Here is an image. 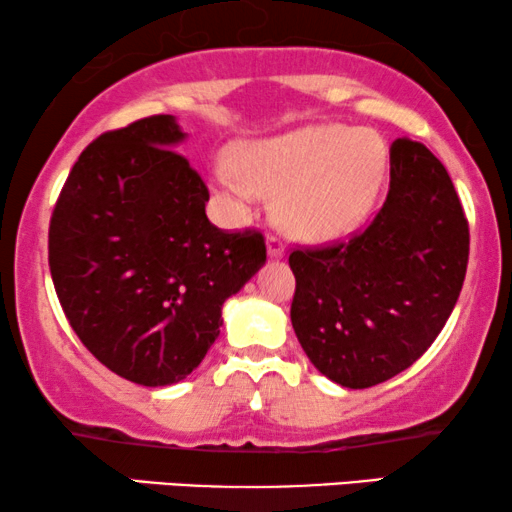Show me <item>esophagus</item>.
<instances>
[{
	"label": "esophagus",
	"mask_w": 512,
	"mask_h": 512,
	"mask_svg": "<svg viewBox=\"0 0 512 512\" xmlns=\"http://www.w3.org/2000/svg\"><path fill=\"white\" fill-rule=\"evenodd\" d=\"M284 251H286V244L282 242V237L275 235V233H270L268 235V254L272 258H279V256H284Z\"/></svg>",
	"instance_id": "34e87169"
}]
</instances>
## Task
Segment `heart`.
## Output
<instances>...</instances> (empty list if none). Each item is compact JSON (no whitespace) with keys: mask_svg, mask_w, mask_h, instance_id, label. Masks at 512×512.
Returning <instances> with one entry per match:
<instances>
[{"mask_svg":"<svg viewBox=\"0 0 512 512\" xmlns=\"http://www.w3.org/2000/svg\"><path fill=\"white\" fill-rule=\"evenodd\" d=\"M387 146L370 130L310 125L240 151L237 170L219 181L240 200L277 195L279 226L303 240H335L359 226L373 205Z\"/></svg>","mask_w":512,"mask_h":512,"instance_id":"heart-1","label":"heart"}]
</instances>
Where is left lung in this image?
Returning a JSON list of instances; mask_svg holds the SVG:
<instances>
[{
	"label": "left lung",
	"instance_id": "left-lung-1",
	"mask_svg": "<svg viewBox=\"0 0 512 512\" xmlns=\"http://www.w3.org/2000/svg\"><path fill=\"white\" fill-rule=\"evenodd\" d=\"M468 242L445 165L424 144L396 139L387 200L370 226L289 256L291 324L314 368L342 387L366 389L412 366L457 305Z\"/></svg>",
	"mask_w": 512,
	"mask_h": 512
}]
</instances>
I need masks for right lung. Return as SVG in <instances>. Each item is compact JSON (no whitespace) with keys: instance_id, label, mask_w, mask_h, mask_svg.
Instances as JSON below:
<instances>
[{"instance_id":"right-lung-1","label":"right lung","mask_w":512,"mask_h":512,"mask_svg":"<svg viewBox=\"0 0 512 512\" xmlns=\"http://www.w3.org/2000/svg\"><path fill=\"white\" fill-rule=\"evenodd\" d=\"M170 114L104 132L76 160L48 228L55 293L79 340L144 387L184 380L219 338L221 307L265 263L263 233L209 223V191L172 149Z\"/></svg>"}]
</instances>
